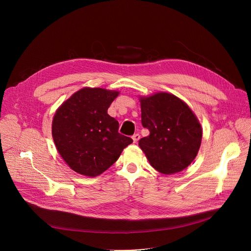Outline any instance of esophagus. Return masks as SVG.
I'll list each match as a JSON object with an SVG mask.
<instances>
[{"label": "esophagus", "instance_id": "1", "mask_svg": "<svg viewBox=\"0 0 251 251\" xmlns=\"http://www.w3.org/2000/svg\"><path fill=\"white\" fill-rule=\"evenodd\" d=\"M132 139H133V142H134V143H137V142L139 141V139H140V135H139V134H134V135L132 136Z\"/></svg>", "mask_w": 251, "mask_h": 251}]
</instances>
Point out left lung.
<instances>
[{
  "label": "left lung",
  "instance_id": "left-lung-1",
  "mask_svg": "<svg viewBox=\"0 0 251 251\" xmlns=\"http://www.w3.org/2000/svg\"><path fill=\"white\" fill-rule=\"evenodd\" d=\"M142 125L150 134L139 140L150 165L164 175L185 170L197 157L201 123L182 99L168 92L139 97Z\"/></svg>",
  "mask_w": 251,
  "mask_h": 251
}]
</instances>
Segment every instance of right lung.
I'll return each mask as SVG.
<instances>
[{
  "label": "right lung",
  "instance_id": "obj_1",
  "mask_svg": "<svg viewBox=\"0 0 251 251\" xmlns=\"http://www.w3.org/2000/svg\"><path fill=\"white\" fill-rule=\"evenodd\" d=\"M119 91L83 87L55 111L51 134L55 147L70 169L97 176L109 169L133 142L118 133L119 123L107 113Z\"/></svg>",
  "mask_w": 251,
  "mask_h": 251
}]
</instances>
